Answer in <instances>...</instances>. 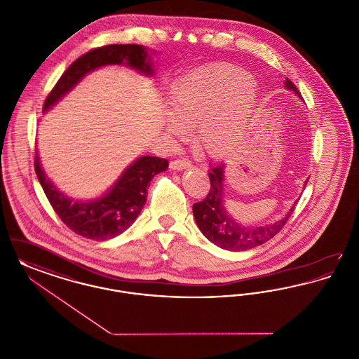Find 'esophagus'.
I'll return each instance as SVG.
<instances>
[{
	"label": "esophagus",
	"mask_w": 359,
	"mask_h": 359,
	"mask_svg": "<svg viewBox=\"0 0 359 359\" xmlns=\"http://www.w3.org/2000/svg\"><path fill=\"white\" fill-rule=\"evenodd\" d=\"M191 165H192V163H191L188 158H182V160H173V161H171V164H170L171 170H175V171H182V170H186V168H189Z\"/></svg>",
	"instance_id": "34e87169"
}]
</instances>
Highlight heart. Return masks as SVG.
<instances>
[{"label":"heart","mask_w":359,"mask_h":359,"mask_svg":"<svg viewBox=\"0 0 359 359\" xmlns=\"http://www.w3.org/2000/svg\"><path fill=\"white\" fill-rule=\"evenodd\" d=\"M168 103V132L186 136L188 126L196 123L198 147L212 158H223L236 152L246 136L256 106L253 78L231 65L202 67L173 82Z\"/></svg>","instance_id":"1"}]
</instances>
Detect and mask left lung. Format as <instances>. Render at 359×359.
<instances>
[{
  "mask_svg": "<svg viewBox=\"0 0 359 359\" xmlns=\"http://www.w3.org/2000/svg\"><path fill=\"white\" fill-rule=\"evenodd\" d=\"M285 87L293 90L299 97H302L297 87L293 85V82L288 78L285 79ZM223 172H224L223 163L211 168V171L208 172L210 183H211L208 194L205 195L203 201L194 203L192 205L196 224L201 229V231L205 234V238L222 249L233 250V252L248 250L273 238L274 236L284 227V224L288 222L292 212L294 211V205L290 208V212L283 219L272 224L245 226L236 222L224 211V207H223Z\"/></svg>",
  "mask_w": 359,
  "mask_h": 359,
  "instance_id": "8db88e82",
  "label": "left lung"
}]
</instances>
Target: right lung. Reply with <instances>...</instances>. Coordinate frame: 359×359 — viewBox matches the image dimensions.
Wrapping results in <instances>:
<instances>
[{
  "label": "right lung",
  "instance_id": "add662e5",
  "mask_svg": "<svg viewBox=\"0 0 359 359\" xmlns=\"http://www.w3.org/2000/svg\"><path fill=\"white\" fill-rule=\"evenodd\" d=\"M126 63L142 74L152 75L148 53L138 44H110L94 48L78 57L47 95L43 110H48L65 94L76 85L87 72L106 65ZM168 167L167 158L142 156L122 173L120 180L102 198L93 202H75L59 192L41 170L37 154L34 156V171L44 194L69 230L85 238L104 241L114 238L128 230L135 222L147 202V189L156 173Z\"/></svg>",
  "mask_w": 359,
  "mask_h": 359
}]
</instances>
